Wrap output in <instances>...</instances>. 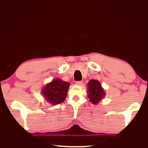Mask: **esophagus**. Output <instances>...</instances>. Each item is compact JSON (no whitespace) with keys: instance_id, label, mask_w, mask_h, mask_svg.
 Here are the masks:
<instances>
[{"instance_id":"34e87169","label":"esophagus","mask_w":148,"mask_h":148,"mask_svg":"<svg viewBox=\"0 0 148 148\" xmlns=\"http://www.w3.org/2000/svg\"><path fill=\"white\" fill-rule=\"evenodd\" d=\"M82 83H83L82 81H78V82H75V84H77V85H82Z\"/></svg>"}]
</instances>
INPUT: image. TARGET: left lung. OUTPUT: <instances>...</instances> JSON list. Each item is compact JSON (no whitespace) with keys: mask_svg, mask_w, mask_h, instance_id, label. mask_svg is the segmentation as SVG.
<instances>
[{"mask_svg":"<svg viewBox=\"0 0 148 148\" xmlns=\"http://www.w3.org/2000/svg\"><path fill=\"white\" fill-rule=\"evenodd\" d=\"M88 97L93 104H97L105 96L104 89L102 88L101 83L95 79H91L88 83Z\"/></svg>","mask_w":148,"mask_h":148,"instance_id":"left-lung-1","label":"left lung"}]
</instances>
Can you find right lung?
Masks as SVG:
<instances>
[{"instance_id":"obj_1","label":"right lung","mask_w":148,"mask_h":148,"mask_svg":"<svg viewBox=\"0 0 148 148\" xmlns=\"http://www.w3.org/2000/svg\"><path fill=\"white\" fill-rule=\"evenodd\" d=\"M70 83L56 78L46 84L42 89V94L45 99L52 105L63 102L67 96Z\"/></svg>"}]
</instances>
